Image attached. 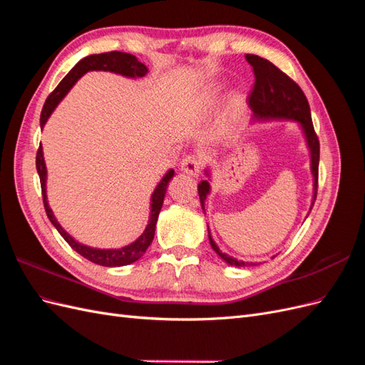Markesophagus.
Listing matches in <instances>:
<instances>
[{"instance_id":"obj_1","label":"esophagus","mask_w":365,"mask_h":365,"mask_svg":"<svg viewBox=\"0 0 365 365\" xmlns=\"http://www.w3.org/2000/svg\"><path fill=\"white\" fill-rule=\"evenodd\" d=\"M201 169H202V157L200 155H187L181 161V170L189 175L197 176L201 173Z\"/></svg>"}]
</instances>
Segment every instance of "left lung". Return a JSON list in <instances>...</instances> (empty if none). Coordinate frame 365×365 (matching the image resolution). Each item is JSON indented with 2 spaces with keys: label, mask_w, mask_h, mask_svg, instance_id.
<instances>
[{
  "label": "left lung",
  "mask_w": 365,
  "mask_h": 365,
  "mask_svg": "<svg viewBox=\"0 0 365 365\" xmlns=\"http://www.w3.org/2000/svg\"><path fill=\"white\" fill-rule=\"evenodd\" d=\"M245 59L252 67L254 77H256L251 94L248 96V105L256 120H294L300 123L304 132L307 148L311 150V170L314 175V200H312V205H314L317 190H318L319 141L312 125L311 108H309L307 98L302 91V88L298 86L288 74H284L269 61L256 56V54H247ZM197 193H200L201 207L204 210L205 197L210 193L208 181L204 180L200 182V185H197ZM208 240L212 248L217 252V256L220 259H224L228 264H231V267L240 268V267H254V264H256L252 262L250 263L244 260H237L220 251L219 247L215 244V240L212 239L210 230H208Z\"/></svg>",
  "instance_id": "obj_1"
}]
</instances>
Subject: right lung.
<instances>
[{
    "label": "right lung",
    "mask_w": 365,
    "mask_h": 365,
    "mask_svg": "<svg viewBox=\"0 0 365 365\" xmlns=\"http://www.w3.org/2000/svg\"><path fill=\"white\" fill-rule=\"evenodd\" d=\"M111 71L117 73L126 77H143L148 73V67L145 63H141L134 54L129 53H121V51H108V53H101V54H91V56H86L82 61L77 62L74 67L70 70V73L63 77L61 83L54 88V91L47 97L46 103H43L42 113H41V128L47 123L48 117L54 111V108L59 105V102L65 97L73 85L81 79V77L88 73V71ZM36 170L41 180V190H42V200H43V208H46V213L50 219V222L56 227L59 231V235L67 240V244L76 251L79 252L82 257L88 259L93 263L102 264V267H125V264L134 263L138 260L143 254L146 252L148 247L152 244L153 235H155V227H157V220L158 215L161 212L163 201L165 196V190H168V184L173 178L175 170L170 169L168 173L163 176V180L157 185V189L153 190L152 197H150V216H149V224L146 230L143 231V235L135 240L132 242L130 245H126L123 248H117V250H101V248H91L79 244V242L74 240L67 231H65L61 224L54 217L51 208L47 202V189H46V181H47V168H46V161H43V153H42V146L39 145L38 153H36Z\"/></svg>",
    "instance_id": "obj_1"
}]
</instances>
